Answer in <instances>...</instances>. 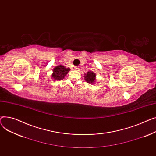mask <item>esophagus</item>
Listing matches in <instances>:
<instances>
[{
  "instance_id": "1",
  "label": "esophagus",
  "mask_w": 156,
  "mask_h": 156,
  "mask_svg": "<svg viewBox=\"0 0 156 156\" xmlns=\"http://www.w3.org/2000/svg\"><path fill=\"white\" fill-rule=\"evenodd\" d=\"M74 69H75L76 70H79V67L75 66V67H74Z\"/></svg>"
}]
</instances>
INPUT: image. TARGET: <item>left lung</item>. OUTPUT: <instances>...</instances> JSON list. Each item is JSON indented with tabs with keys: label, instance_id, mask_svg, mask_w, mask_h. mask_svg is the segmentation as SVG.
Listing matches in <instances>:
<instances>
[{
	"label": "left lung",
	"instance_id": "obj_1",
	"mask_svg": "<svg viewBox=\"0 0 156 156\" xmlns=\"http://www.w3.org/2000/svg\"><path fill=\"white\" fill-rule=\"evenodd\" d=\"M96 74L93 72H87V74H85V80L88 83H93V82L95 81L96 79Z\"/></svg>",
	"mask_w": 156,
	"mask_h": 156
}]
</instances>
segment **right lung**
<instances>
[{
  "label": "right lung",
  "mask_w": 156,
  "mask_h": 156,
  "mask_svg": "<svg viewBox=\"0 0 156 156\" xmlns=\"http://www.w3.org/2000/svg\"><path fill=\"white\" fill-rule=\"evenodd\" d=\"M70 69L69 68H66L63 66H58L54 68L53 70L52 77L53 79L60 80L63 79L64 77L67 74V73Z\"/></svg>",
  "instance_id": "obj_1"
}]
</instances>
